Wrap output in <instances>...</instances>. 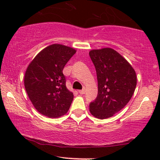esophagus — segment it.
<instances>
[{"label":"esophagus","instance_id":"esophagus-1","mask_svg":"<svg viewBox=\"0 0 160 160\" xmlns=\"http://www.w3.org/2000/svg\"><path fill=\"white\" fill-rule=\"evenodd\" d=\"M85 92H86V89H85V88H84V89H81V90H79V93H80V94H81V95L85 94Z\"/></svg>","mask_w":160,"mask_h":160}]
</instances>
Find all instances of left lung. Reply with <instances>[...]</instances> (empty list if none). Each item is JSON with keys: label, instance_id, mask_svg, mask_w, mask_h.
<instances>
[{"label": "left lung", "instance_id": "left-lung-1", "mask_svg": "<svg viewBox=\"0 0 160 160\" xmlns=\"http://www.w3.org/2000/svg\"><path fill=\"white\" fill-rule=\"evenodd\" d=\"M98 80V95L89 104L94 117L103 120L122 110L130 101L137 84L135 70L111 48L89 52Z\"/></svg>", "mask_w": 160, "mask_h": 160}]
</instances>
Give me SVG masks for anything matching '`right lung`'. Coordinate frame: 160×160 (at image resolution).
I'll return each mask as SVG.
<instances>
[{"mask_svg":"<svg viewBox=\"0 0 160 160\" xmlns=\"http://www.w3.org/2000/svg\"><path fill=\"white\" fill-rule=\"evenodd\" d=\"M76 52L74 49L52 44L40 51L25 71V90L37 111L50 118L69 110L74 95L66 87L63 69Z\"/></svg>","mask_w":160,"mask_h":160,"instance_id":"add662e5","label":"right lung"}]
</instances>
